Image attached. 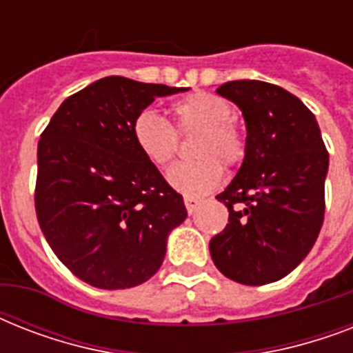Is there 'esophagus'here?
I'll use <instances>...</instances> for the list:
<instances>
[{
	"label": "esophagus",
	"instance_id": "esophagus-1",
	"mask_svg": "<svg viewBox=\"0 0 353 353\" xmlns=\"http://www.w3.org/2000/svg\"><path fill=\"white\" fill-rule=\"evenodd\" d=\"M198 199L196 198H185V207H187V212L188 214H192L194 210L198 209Z\"/></svg>",
	"mask_w": 353,
	"mask_h": 353
}]
</instances>
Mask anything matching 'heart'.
Masks as SVG:
<instances>
[{"label":"heart","mask_w":353,"mask_h":353,"mask_svg":"<svg viewBox=\"0 0 353 353\" xmlns=\"http://www.w3.org/2000/svg\"><path fill=\"white\" fill-rule=\"evenodd\" d=\"M174 126L152 110L133 119L132 135L139 152L157 168H165L177 152V133L198 132L192 143L196 159L177 163L168 172V183L185 198H201L223 179L225 168L243 161L247 143L232 119V108L221 97L196 91L176 101L170 108Z\"/></svg>","instance_id":"obj_1"}]
</instances>
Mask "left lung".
<instances>
[{
    "mask_svg": "<svg viewBox=\"0 0 353 353\" xmlns=\"http://www.w3.org/2000/svg\"><path fill=\"white\" fill-rule=\"evenodd\" d=\"M216 93L241 110L247 152L216 196L229 223L210 240V256L234 282H276L306 258L321 232L328 150L315 115L280 85L232 80Z\"/></svg>",
    "mask_w": 353,
    "mask_h": 353,
    "instance_id": "obj_1",
    "label": "left lung"
}]
</instances>
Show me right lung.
Masks as SVG:
<instances>
[{
  "label": "right lung",
  "instance_id": "1",
  "mask_svg": "<svg viewBox=\"0 0 353 353\" xmlns=\"http://www.w3.org/2000/svg\"><path fill=\"white\" fill-rule=\"evenodd\" d=\"M188 88L106 77L68 97L38 143L34 209L52 252L101 290L152 279L168 232L185 221L181 194L133 141V119Z\"/></svg>",
  "mask_w": 353,
  "mask_h": 353
}]
</instances>
